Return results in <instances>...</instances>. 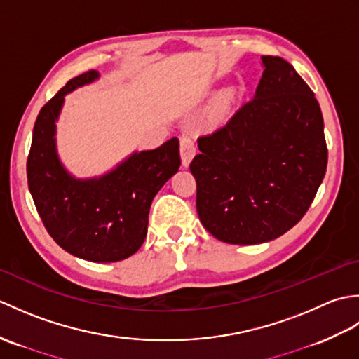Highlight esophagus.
Wrapping results in <instances>:
<instances>
[{"label":"esophagus","instance_id":"1","mask_svg":"<svg viewBox=\"0 0 359 359\" xmlns=\"http://www.w3.org/2000/svg\"><path fill=\"white\" fill-rule=\"evenodd\" d=\"M196 156V143L193 137L184 135L180 139V157H182V165L188 166L191 162L193 157Z\"/></svg>","mask_w":359,"mask_h":359}]
</instances>
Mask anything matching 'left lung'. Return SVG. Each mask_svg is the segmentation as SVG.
Here are the masks:
<instances>
[{
  "label": "left lung",
  "mask_w": 359,
  "mask_h": 359,
  "mask_svg": "<svg viewBox=\"0 0 359 359\" xmlns=\"http://www.w3.org/2000/svg\"><path fill=\"white\" fill-rule=\"evenodd\" d=\"M256 94L217 131L197 139L189 170L197 215L216 239L255 245L306 215L327 170L321 108L294 67L261 57Z\"/></svg>",
  "instance_id": "left-lung-1"
}]
</instances>
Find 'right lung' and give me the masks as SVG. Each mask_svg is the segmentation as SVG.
Listing matches in <instances>:
<instances>
[{"label": "right lung", "instance_id": "1", "mask_svg": "<svg viewBox=\"0 0 359 359\" xmlns=\"http://www.w3.org/2000/svg\"><path fill=\"white\" fill-rule=\"evenodd\" d=\"M97 79V71L79 75L41 108L27 157V184L46 230L60 247L85 261L117 262L144 242L152 199L179 171V139L134 152L100 177H74L57 154L55 121L65 95Z\"/></svg>", "mask_w": 359, "mask_h": 359}]
</instances>
